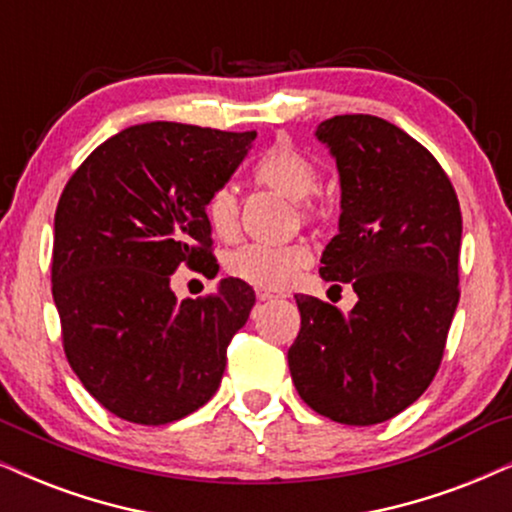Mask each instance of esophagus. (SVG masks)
<instances>
[{
    "label": "esophagus",
    "instance_id": "obj_1",
    "mask_svg": "<svg viewBox=\"0 0 512 512\" xmlns=\"http://www.w3.org/2000/svg\"><path fill=\"white\" fill-rule=\"evenodd\" d=\"M256 298L261 303H265V301H275V298H280L277 294H272V291H268V289H258L256 291Z\"/></svg>",
    "mask_w": 512,
    "mask_h": 512
}]
</instances>
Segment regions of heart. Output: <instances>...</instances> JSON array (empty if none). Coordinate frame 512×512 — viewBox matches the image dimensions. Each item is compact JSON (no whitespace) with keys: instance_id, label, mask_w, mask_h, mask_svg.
Returning <instances> with one entry per match:
<instances>
[{"instance_id":"1","label":"heart","mask_w":512,"mask_h":512,"mask_svg":"<svg viewBox=\"0 0 512 512\" xmlns=\"http://www.w3.org/2000/svg\"><path fill=\"white\" fill-rule=\"evenodd\" d=\"M256 183L282 192L294 202H308L320 185V171L301 148L287 138L268 145L251 167ZM308 211V209H305ZM240 202L232 185L211 190L204 202V218L214 235L230 240L237 232ZM310 265V251L301 244L268 247V244H244L225 258V268L237 280L261 289H282Z\"/></svg>"}]
</instances>
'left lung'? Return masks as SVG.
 I'll return each mask as SVG.
<instances>
[{"mask_svg":"<svg viewBox=\"0 0 512 512\" xmlns=\"http://www.w3.org/2000/svg\"><path fill=\"white\" fill-rule=\"evenodd\" d=\"M315 138L341 181L338 235L320 275L353 284L357 303L343 315L296 296L289 371L317 414L374 426L414 404L440 367L459 305L461 207L437 159L386 119L336 115Z\"/></svg>","mask_w":512,"mask_h":512,"instance_id":"obj_1","label":"left lung"}]
</instances>
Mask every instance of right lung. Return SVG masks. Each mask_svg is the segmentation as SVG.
I'll use <instances>...</instances> for the list:
<instances>
[{
    "mask_svg": "<svg viewBox=\"0 0 512 512\" xmlns=\"http://www.w3.org/2000/svg\"><path fill=\"white\" fill-rule=\"evenodd\" d=\"M254 138L136 124L98 145L65 185L51 263L63 348L84 388L124 421H178L221 386L225 350L249 320L254 289L225 277L216 294L181 301L171 275L185 263L216 277L204 202Z\"/></svg>",
    "mask_w": 512,
    "mask_h": 512,
    "instance_id": "add662e5",
    "label": "right lung"
}]
</instances>
